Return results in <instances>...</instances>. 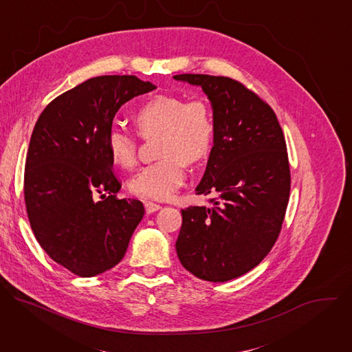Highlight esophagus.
Listing matches in <instances>:
<instances>
[{"instance_id":"esophagus-1","label":"esophagus","mask_w":352,"mask_h":352,"mask_svg":"<svg viewBox=\"0 0 352 352\" xmlns=\"http://www.w3.org/2000/svg\"><path fill=\"white\" fill-rule=\"evenodd\" d=\"M162 209V206L160 205H157V204H153V202H144V210H146V213H155V212H157V210H160Z\"/></svg>"}]
</instances>
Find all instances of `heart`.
Here are the masks:
<instances>
[{"mask_svg":"<svg viewBox=\"0 0 352 352\" xmlns=\"http://www.w3.org/2000/svg\"><path fill=\"white\" fill-rule=\"evenodd\" d=\"M133 121L143 139L159 135L160 159L139 170L129 179L128 189L143 199H168L185 181V164L197 166L209 157L216 138L213 110L202 98L185 102L175 94H157L138 109ZM107 150L117 167L132 168L138 163V136L113 126Z\"/></svg>","mask_w":352,"mask_h":352,"instance_id":"1","label":"heart"}]
</instances>
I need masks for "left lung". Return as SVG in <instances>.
<instances>
[{"label":"left lung","mask_w":352,"mask_h":352,"mask_svg":"<svg viewBox=\"0 0 352 352\" xmlns=\"http://www.w3.org/2000/svg\"><path fill=\"white\" fill-rule=\"evenodd\" d=\"M204 89L216 138L196 195H214L210 208L182 209L175 242L182 266L213 283L258 266L284 221L291 174L283 129L273 109L243 83L200 74L174 76Z\"/></svg>","instance_id":"8db88e82"}]
</instances>
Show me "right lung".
Here are the masks:
<instances>
[{"mask_svg":"<svg viewBox=\"0 0 352 352\" xmlns=\"http://www.w3.org/2000/svg\"><path fill=\"white\" fill-rule=\"evenodd\" d=\"M153 89L135 75L90 78L56 97L34 125L23 179L28 219L45 254L76 276L118 265L144 214L139 200L117 197L107 135L120 107Z\"/></svg>","mask_w":352,"mask_h":352,"instance_id":"right-lung-1","label":"right lung"}]
</instances>
